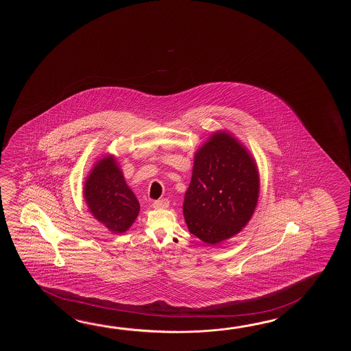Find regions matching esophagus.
Segmentation results:
<instances>
[{
	"label": "esophagus",
	"instance_id": "34e87169",
	"mask_svg": "<svg viewBox=\"0 0 351 351\" xmlns=\"http://www.w3.org/2000/svg\"><path fill=\"white\" fill-rule=\"evenodd\" d=\"M169 206V201L168 199H159L153 203V207L156 209H165Z\"/></svg>",
	"mask_w": 351,
	"mask_h": 351
}]
</instances>
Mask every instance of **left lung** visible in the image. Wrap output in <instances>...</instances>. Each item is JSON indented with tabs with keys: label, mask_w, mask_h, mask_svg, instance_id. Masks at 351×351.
I'll return each mask as SVG.
<instances>
[{
	"label": "left lung",
	"mask_w": 351,
	"mask_h": 351,
	"mask_svg": "<svg viewBox=\"0 0 351 351\" xmlns=\"http://www.w3.org/2000/svg\"><path fill=\"white\" fill-rule=\"evenodd\" d=\"M258 195L260 173L252 154L230 132L217 130L194 154L183 203L186 227L216 246L246 227Z\"/></svg>",
	"instance_id": "obj_1"
}]
</instances>
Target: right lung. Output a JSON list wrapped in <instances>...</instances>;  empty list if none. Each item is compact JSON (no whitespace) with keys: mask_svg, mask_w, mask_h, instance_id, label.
I'll list each match as a JSON object with an SVG mask.
<instances>
[{"mask_svg":"<svg viewBox=\"0 0 351 351\" xmlns=\"http://www.w3.org/2000/svg\"><path fill=\"white\" fill-rule=\"evenodd\" d=\"M82 195L93 217L115 234L127 232L141 210L114 154H106L93 165Z\"/></svg>","mask_w":351,"mask_h":351,"instance_id":"right-lung-1","label":"right lung"}]
</instances>
